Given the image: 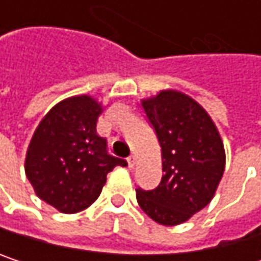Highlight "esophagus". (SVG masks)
<instances>
[{
	"mask_svg": "<svg viewBox=\"0 0 261 261\" xmlns=\"http://www.w3.org/2000/svg\"><path fill=\"white\" fill-rule=\"evenodd\" d=\"M127 162H128V166H130V168H134V165H136V157H134V155H130V157L127 159Z\"/></svg>",
	"mask_w": 261,
	"mask_h": 261,
	"instance_id": "1",
	"label": "esophagus"
}]
</instances>
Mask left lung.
<instances>
[{
  "instance_id": "8db88e82",
  "label": "left lung",
  "mask_w": 261,
  "mask_h": 261,
  "mask_svg": "<svg viewBox=\"0 0 261 261\" xmlns=\"http://www.w3.org/2000/svg\"><path fill=\"white\" fill-rule=\"evenodd\" d=\"M142 107L157 134L165 174L154 190L136 189V198L157 224L178 225L213 199L225 169L224 142L205 109L182 92L160 90Z\"/></svg>"
}]
</instances>
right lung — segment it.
Returning a JSON list of instances; mask_svg holds the SVG:
<instances>
[{"mask_svg":"<svg viewBox=\"0 0 261 261\" xmlns=\"http://www.w3.org/2000/svg\"><path fill=\"white\" fill-rule=\"evenodd\" d=\"M104 107L90 95L57 102L39 122L25 155V175L36 195L56 210L72 215L99 196L107 174L127 162L107 152L96 133Z\"/></svg>","mask_w":261,"mask_h":261,"instance_id":"add662e5","label":"right lung"}]
</instances>
